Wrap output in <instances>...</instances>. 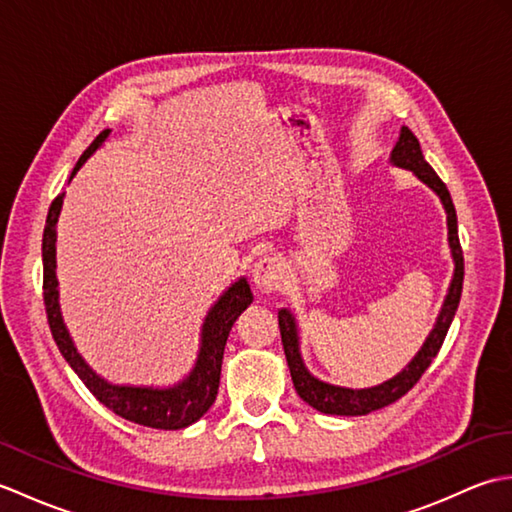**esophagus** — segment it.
<instances>
[{
    "label": "esophagus",
    "mask_w": 512,
    "mask_h": 512,
    "mask_svg": "<svg viewBox=\"0 0 512 512\" xmlns=\"http://www.w3.org/2000/svg\"><path fill=\"white\" fill-rule=\"evenodd\" d=\"M286 281H288V268L279 257L266 255L262 259H257V264L253 268V284L259 292H262V295H270V292L286 286Z\"/></svg>",
    "instance_id": "34e87169"
}]
</instances>
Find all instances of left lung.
<instances>
[{
    "mask_svg": "<svg viewBox=\"0 0 512 512\" xmlns=\"http://www.w3.org/2000/svg\"><path fill=\"white\" fill-rule=\"evenodd\" d=\"M389 165L398 169H407L416 176L424 187H429L433 193L438 195L444 213H447V242L453 259V277L447 288V295H444L442 308L433 323L431 332L427 339L420 345V350L413 354L411 361L400 369L398 374L383 380L380 385L374 387H341L334 383H325V380L314 376L306 361H303L301 354V336H299V323L292 310L281 308L279 310V332H281V343H284L286 361L290 367L292 385H295L297 394L321 413H330V416H365V413H372L376 409H383L391 402L402 398L407 391L418 383L424 369L431 365L433 358L438 356L440 347L444 343V336H447L451 321L455 317V310H458V303L462 297V281H464V259H462V248L458 239V217H455V206L449 195V189L444 187V182L436 176V171L424 160L418 138L411 134V129L402 125L400 136L396 140L394 149L389 154Z\"/></svg>",
    "mask_w": 512,
    "mask_h": 512,
    "instance_id": "1",
    "label": "left lung"
}]
</instances>
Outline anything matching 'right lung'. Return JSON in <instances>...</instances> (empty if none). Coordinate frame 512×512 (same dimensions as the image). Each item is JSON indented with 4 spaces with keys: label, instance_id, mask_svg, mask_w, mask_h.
Listing matches in <instances>:
<instances>
[{
    "label": "right lung",
    "instance_id": "right-lung-1",
    "mask_svg": "<svg viewBox=\"0 0 512 512\" xmlns=\"http://www.w3.org/2000/svg\"><path fill=\"white\" fill-rule=\"evenodd\" d=\"M110 134L112 129H105V132L96 136L94 143L85 149V154L76 162V167L70 173V180L79 173V169L88 162V158L94 156V151L105 145V140L110 138ZM63 200L65 193H61L50 206L46 228H43L41 246L43 301H46L52 339L57 343L59 352L74 369V374L83 380V385L96 396V400H101L107 409L116 413V416L143 424V427L165 431H178L189 427L193 422H198L215 402L217 387H220L222 358L228 332H231L239 314L253 303V292H250L248 279L237 277L233 284L213 301V306L206 312V317L200 325L198 354H195V361L189 372L180 380L171 385L112 383V380L101 376L81 356L68 325L63 321L61 290L57 279V224L63 209Z\"/></svg>",
    "mask_w": 512,
    "mask_h": 512
}]
</instances>
